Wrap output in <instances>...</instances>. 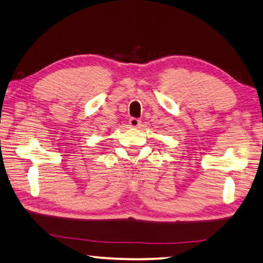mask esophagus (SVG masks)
<instances>
[{"label":"esophagus","mask_w":263,"mask_h":263,"mask_svg":"<svg viewBox=\"0 0 263 263\" xmlns=\"http://www.w3.org/2000/svg\"><path fill=\"white\" fill-rule=\"evenodd\" d=\"M129 124H130V127L133 128H139L141 126V120L137 118H130L129 119Z\"/></svg>","instance_id":"34e87169"}]
</instances>
